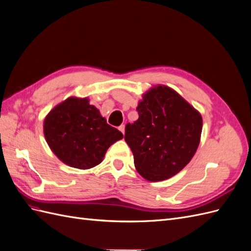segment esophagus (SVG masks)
Returning <instances> with one entry per match:
<instances>
[{
    "label": "esophagus",
    "instance_id": "1",
    "mask_svg": "<svg viewBox=\"0 0 251 251\" xmlns=\"http://www.w3.org/2000/svg\"><path fill=\"white\" fill-rule=\"evenodd\" d=\"M118 130L123 133V134H125V125H121L119 127H118Z\"/></svg>",
    "mask_w": 251,
    "mask_h": 251
}]
</instances>
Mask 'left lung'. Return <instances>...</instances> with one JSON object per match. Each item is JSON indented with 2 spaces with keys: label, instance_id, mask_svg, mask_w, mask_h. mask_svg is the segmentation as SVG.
Listing matches in <instances>:
<instances>
[{
  "label": "left lung",
  "instance_id": "obj_1",
  "mask_svg": "<svg viewBox=\"0 0 251 251\" xmlns=\"http://www.w3.org/2000/svg\"><path fill=\"white\" fill-rule=\"evenodd\" d=\"M138 119L126 126L125 140L134 164L149 181H162L191 161L200 142L202 117L169 87L158 86L143 95Z\"/></svg>",
  "mask_w": 251,
  "mask_h": 251
}]
</instances>
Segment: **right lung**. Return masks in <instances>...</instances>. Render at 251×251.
I'll return each instance as SVG.
<instances>
[{
  "instance_id": "right-lung-1",
  "label": "right lung",
  "mask_w": 251,
  "mask_h": 251,
  "mask_svg": "<svg viewBox=\"0 0 251 251\" xmlns=\"http://www.w3.org/2000/svg\"><path fill=\"white\" fill-rule=\"evenodd\" d=\"M48 146L64 163L80 170L100 164L114 142L123 139L87 98L70 97L51 110L44 121Z\"/></svg>"
}]
</instances>
